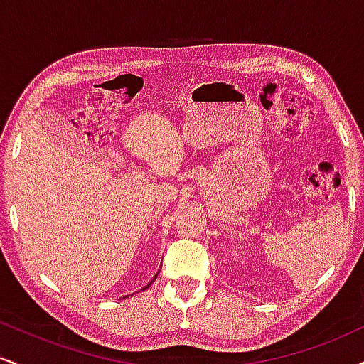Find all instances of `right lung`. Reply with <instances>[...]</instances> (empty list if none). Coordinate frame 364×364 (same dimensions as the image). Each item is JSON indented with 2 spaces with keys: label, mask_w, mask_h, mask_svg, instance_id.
I'll return each instance as SVG.
<instances>
[{
  "label": "right lung",
  "mask_w": 364,
  "mask_h": 364,
  "mask_svg": "<svg viewBox=\"0 0 364 364\" xmlns=\"http://www.w3.org/2000/svg\"><path fill=\"white\" fill-rule=\"evenodd\" d=\"M154 279H156V277H154ZM150 284H152V282H149V284H147V286H145V287H144V289H141V291H145V289H149V287H150Z\"/></svg>",
  "instance_id": "right-lung-1"
}]
</instances>
